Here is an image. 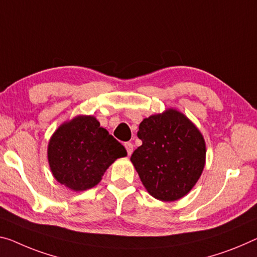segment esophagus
Wrapping results in <instances>:
<instances>
[{"label":"esophagus","mask_w":257,"mask_h":257,"mask_svg":"<svg viewBox=\"0 0 257 257\" xmlns=\"http://www.w3.org/2000/svg\"><path fill=\"white\" fill-rule=\"evenodd\" d=\"M124 146H125L126 152H127V155L130 156L132 154V152H133V145L131 144V142H125Z\"/></svg>","instance_id":"34e87169"}]
</instances>
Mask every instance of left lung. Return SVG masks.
<instances>
[{
	"label": "left lung",
	"mask_w": 257,
	"mask_h": 257,
	"mask_svg": "<svg viewBox=\"0 0 257 257\" xmlns=\"http://www.w3.org/2000/svg\"><path fill=\"white\" fill-rule=\"evenodd\" d=\"M138 138L142 145L131 162L153 197L171 202L195 186L206 164V141L183 112L169 108L145 118Z\"/></svg>",
	"instance_id": "obj_1"
}]
</instances>
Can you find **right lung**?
<instances>
[{
    "mask_svg": "<svg viewBox=\"0 0 257 257\" xmlns=\"http://www.w3.org/2000/svg\"><path fill=\"white\" fill-rule=\"evenodd\" d=\"M47 155L54 178L81 192L96 186L106 169L127 153L95 117L78 115L54 132Z\"/></svg>",
    "mask_w": 257,
    "mask_h": 257,
    "instance_id": "right-lung-1",
    "label": "right lung"
}]
</instances>
